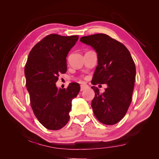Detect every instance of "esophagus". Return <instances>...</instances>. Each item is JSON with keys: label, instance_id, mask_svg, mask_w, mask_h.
<instances>
[{"label": "esophagus", "instance_id": "34e87169", "mask_svg": "<svg viewBox=\"0 0 159 159\" xmlns=\"http://www.w3.org/2000/svg\"><path fill=\"white\" fill-rule=\"evenodd\" d=\"M89 88V85L86 84H82L81 85V91H84L86 89Z\"/></svg>", "mask_w": 159, "mask_h": 159}]
</instances>
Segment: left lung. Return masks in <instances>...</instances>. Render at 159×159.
Masks as SVG:
<instances>
[{"mask_svg": "<svg viewBox=\"0 0 159 159\" xmlns=\"http://www.w3.org/2000/svg\"><path fill=\"white\" fill-rule=\"evenodd\" d=\"M80 41L98 54L91 84H107L103 93L92 86L95 97L91 107L95 117L105 125H114L125 115L131 102L136 75L135 64L127 48L105 34L84 36Z\"/></svg>", "mask_w": 159, "mask_h": 159, "instance_id": "obj_1", "label": "left lung"}]
</instances>
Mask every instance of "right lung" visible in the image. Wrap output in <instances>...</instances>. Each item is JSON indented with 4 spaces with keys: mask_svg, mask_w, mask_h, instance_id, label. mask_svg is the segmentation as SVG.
Wrapping results in <instances>:
<instances>
[{
    "mask_svg": "<svg viewBox=\"0 0 159 159\" xmlns=\"http://www.w3.org/2000/svg\"><path fill=\"white\" fill-rule=\"evenodd\" d=\"M78 38L52 34L37 43L28 55L25 74L30 105L38 121L48 129L58 130L66 125L71 101L80 90L75 82L66 89L56 85L59 74L67 71L66 57Z\"/></svg>",
    "mask_w": 159,
    "mask_h": 159,
    "instance_id": "1",
    "label": "right lung"
}]
</instances>
